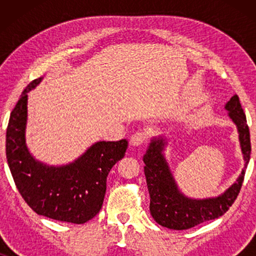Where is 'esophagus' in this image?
I'll return each instance as SVG.
<instances>
[{
	"label": "esophagus",
	"mask_w": 256,
	"mask_h": 256,
	"mask_svg": "<svg viewBox=\"0 0 256 256\" xmlns=\"http://www.w3.org/2000/svg\"><path fill=\"white\" fill-rule=\"evenodd\" d=\"M146 141V132H136L130 138V144L134 146H138L143 144Z\"/></svg>",
	"instance_id": "1"
}]
</instances>
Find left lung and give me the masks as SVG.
I'll list each match as a JSON object with an SVG mask.
<instances>
[{"instance_id":"obj_1","label":"left lung","mask_w":256,"mask_h":256,"mask_svg":"<svg viewBox=\"0 0 256 256\" xmlns=\"http://www.w3.org/2000/svg\"><path fill=\"white\" fill-rule=\"evenodd\" d=\"M225 110H228V116L238 128L244 168L236 183L218 197L192 199L182 194L163 155L166 140L158 136L150 142L143 162L146 164L144 174L150 194V213L160 226L178 230L191 228L222 216L236 202L250 158V136L246 115L236 94L226 104Z\"/></svg>"}]
</instances>
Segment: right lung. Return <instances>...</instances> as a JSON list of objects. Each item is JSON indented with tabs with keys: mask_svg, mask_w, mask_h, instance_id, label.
Segmentation results:
<instances>
[{
	"mask_svg": "<svg viewBox=\"0 0 256 256\" xmlns=\"http://www.w3.org/2000/svg\"><path fill=\"white\" fill-rule=\"evenodd\" d=\"M42 79H34L26 87L10 114L6 138V162L17 190L37 214L58 222L84 224L101 210L108 172L124 158L128 141L96 142L66 166H48L37 160L26 146V128L28 93Z\"/></svg>",
	"mask_w": 256,
	"mask_h": 256,
	"instance_id": "1",
	"label": "right lung"
}]
</instances>
